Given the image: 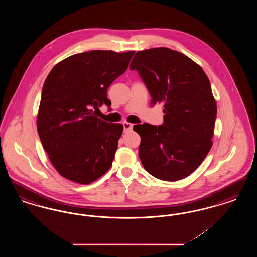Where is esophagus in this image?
<instances>
[{
	"mask_svg": "<svg viewBox=\"0 0 257 257\" xmlns=\"http://www.w3.org/2000/svg\"><path fill=\"white\" fill-rule=\"evenodd\" d=\"M123 128H124V132H129L132 130L133 125L128 122H123Z\"/></svg>",
	"mask_w": 257,
	"mask_h": 257,
	"instance_id": "34e87169",
	"label": "esophagus"
}]
</instances>
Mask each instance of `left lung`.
<instances>
[{"label": "left lung", "mask_w": 257, "mask_h": 257, "mask_svg": "<svg viewBox=\"0 0 257 257\" xmlns=\"http://www.w3.org/2000/svg\"><path fill=\"white\" fill-rule=\"evenodd\" d=\"M152 98L164 105L160 126H134L141 137L139 156L147 172L165 181L193 173L207 156L217 116V104L207 75L182 53L152 48L136 53L130 64Z\"/></svg>", "instance_id": "8db88e82"}]
</instances>
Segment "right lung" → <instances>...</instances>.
<instances>
[{"mask_svg": "<svg viewBox=\"0 0 257 257\" xmlns=\"http://www.w3.org/2000/svg\"><path fill=\"white\" fill-rule=\"evenodd\" d=\"M134 54L93 50L70 56L50 71L42 88L37 132L64 178L86 185L109 171L123 126L103 121L95 111L110 104L108 87L126 71Z\"/></svg>", "mask_w": 257, "mask_h": 257, "instance_id": "right-lung-1", "label": "right lung"}]
</instances>
